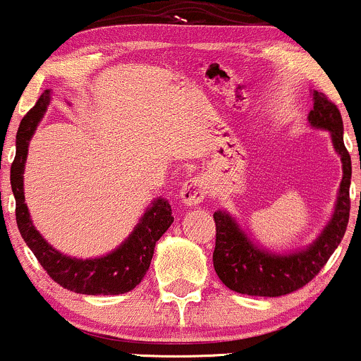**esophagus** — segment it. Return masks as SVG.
<instances>
[{
  "label": "esophagus",
  "instance_id": "1",
  "mask_svg": "<svg viewBox=\"0 0 361 361\" xmlns=\"http://www.w3.org/2000/svg\"><path fill=\"white\" fill-rule=\"evenodd\" d=\"M208 196V180L204 177H192L182 185L180 197L188 207H196Z\"/></svg>",
  "mask_w": 361,
  "mask_h": 361
}]
</instances>
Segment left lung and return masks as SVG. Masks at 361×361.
Returning <instances> with one entry per match:
<instances>
[{
    "instance_id": "1",
    "label": "left lung",
    "mask_w": 361,
    "mask_h": 361,
    "mask_svg": "<svg viewBox=\"0 0 361 361\" xmlns=\"http://www.w3.org/2000/svg\"><path fill=\"white\" fill-rule=\"evenodd\" d=\"M308 122L317 129L331 133L334 148L343 161L344 176L334 215L308 250L281 257L255 247L231 215L224 212L213 213L216 227L213 267L220 281L235 293L274 298L301 289L324 269L344 238L351 208V157L344 146L341 111L324 92L313 91V108L308 115Z\"/></svg>"
}]
</instances>
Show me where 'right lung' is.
I'll return each instance as SVG.
<instances>
[{"label":"right lung","mask_w":361,"mask_h":361,"mask_svg":"<svg viewBox=\"0 0 361 361\" xmlns=\"http://www.w3.org/2000/svg\"><path fill=\"white\" fill-rule=\"evenodd\" d=\"M49 103V91H44L37 103L22 118L17 133V153L11 164L10 182L15 196L17 226L27 246L49 277L61 288L80 294H123L133 290L142 281L153 258L154 244L172 226V208L165 200H157L127 241L106 257L77 259L53 250L36 231L30 220L24 196V165L29 141Z\"/></svg>","instance_id":"add662e5"}]
</instances>
